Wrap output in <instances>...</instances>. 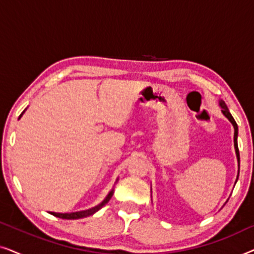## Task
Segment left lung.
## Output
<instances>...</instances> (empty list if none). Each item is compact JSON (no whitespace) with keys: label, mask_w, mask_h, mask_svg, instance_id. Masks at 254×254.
I'll list each match as a JSON object with an SVG mask.
<instances>
[{"label":"left lung","mask_w":254,"mask_h":254,"mask_svg":"<svg viewBox=\"0 0 254 254\" xmlns=\"http://www.w3.org/2000/svg\"><path fill=\"white\" fill-rule=\"evenodd\" d=\"M220 104L221 109H222V113H223V116L227 118V119L230 121L232 124V126H234V129H235V134H234V145H235V151H236V156H237V161H238V175H237V179H236V183H237L238 180V176H239V150H238V144H237V137H238V126L237 124H236V121L234 118H232L231 113L229 112V109L227 106V104H225L223 100H220L218 102Z\"/></svg>","instance_id":"8db88e82"}]
</instances>
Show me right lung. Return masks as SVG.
<instances>
[{
  "label": "right lung",
  "instance_id": "obj_1",
  "mask_svg": "<svg viewBox=\"0 0 254 254\" xmlns=\"http://www.w3.org/2000/svg\"><path fill=\"white\" fill-rule=\"evenodd\" d=\"M25 110H26V109H25ZM25 110L23 111L22 114H20L18 119H20V118H22L24 112H25ZM117 182H118V179H117ZM117 182H116V183H117ZM113 193H114V189H112V190H110L109 194H107L106 197L102 201V202L98 203V204H97V206H95V207L90 208V209L81 210V211H75V213H64V214H61V213H53V211H52L51 214H53L54 216H57V217L64 218V220H78V218L91 216V215L97 213V211H98L99 209H102V208H103L104 206H105V204H106L107 202H109L110 199H111V197H112V195H113Z\"/></svg>",
  "mask_w": 254,
  "mask_h": 254
}]
</instances>
